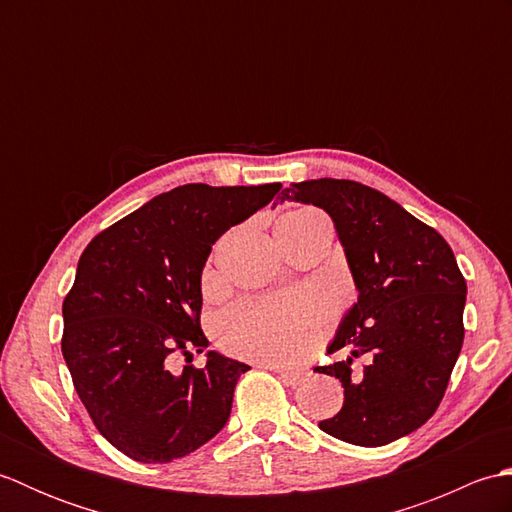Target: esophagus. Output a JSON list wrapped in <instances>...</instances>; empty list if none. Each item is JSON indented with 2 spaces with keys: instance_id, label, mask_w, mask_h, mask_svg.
<instances>
[{
  "instance_id": "34e87169",
  "label": "esophagus",
  "mask_w": 512,
  "mask_h": 512,
  "mask_svg": "<svg viewBox=\"0 0 512 512\" xmlns=\"http://www.w3.org/2000/svg\"><path fill=\"white\" fill-rule=\"evenodd\" d=\"M266 369H273V372H277L281 376V380H284L286 385H299L301 378H303V372L301 369H288V367H281V365H273V363H266L264 365Z\"/></svg>"
}]
</instances>
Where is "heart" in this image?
<instances>
[{
  "mask_svg": "<svg viewBox=\"0 0 512 512\" xmlns=\"http://www.w3.org/2000/svg\"><path fill=\"white\" fill-rule=\"evenodd\" d=\"M288 220L312 222L321 213L299 209ZM330 325L328 308L306 295L242 299L217 319V339L226 352L257 363L290 365L301 361Z\"/></svg>",
  "mask_w": 512,
  "mask_h": 512,
  "instance_id": "obj_1",
  "label": "heart"
}]
</instances>
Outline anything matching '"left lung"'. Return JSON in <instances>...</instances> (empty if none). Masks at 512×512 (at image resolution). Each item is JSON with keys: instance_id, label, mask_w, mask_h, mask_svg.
<instances>
[{"instance_id": "left-lung-1", "label": "left lung", "mask_w": 512, "mask_h": 512, "mask_svg": "<svg viewBox=\"0 0 512 512\" xmlns=\"http://www.w3.org/2000/svg\"><path fill=\"white\" fill-rule=\"evenodd\" d=\"M284 200L330 213L358 288L328 350L352 354L319 367L341 380L343 407L319 429L356 447L407 436L436 413L462 350L466 281L451 246L385 193L354 180L292 182ZM354 357L366 361L358 375Z\"/></svg>"}]
</instances>
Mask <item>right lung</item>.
<instances>
[{
  "instance_id": "1",
  "label": "right lung",
  "mask_w": 512,
  "mask_h": 512,
  "mask_svg": "<svg viewBox=\"0 0 512 512\" xmlns=\"http://www.w3.org/2000/svg\"><path fill=\"white\" fill-rule=\"evenodd\" d=\"M281 184H184L107 226L83 250L63 299L61 352L101 436L136 462H171L209 442L231 416L248 365L217 352L169 372L209 341L200 277L211 246Z\"/></svg>"
}]
</instances>
